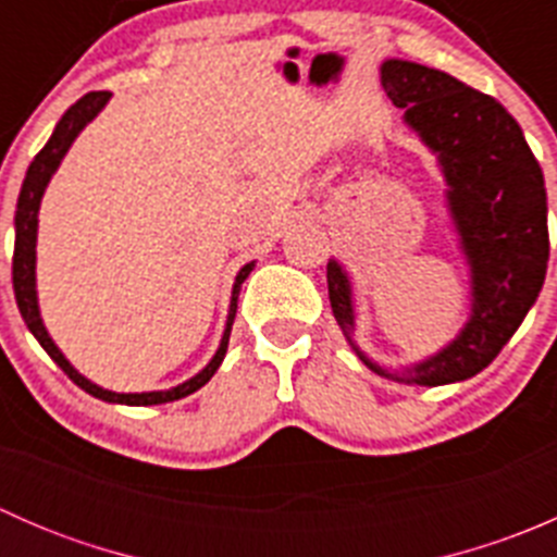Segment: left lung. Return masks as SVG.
<instances>
[{
    "instance_id": "left-lung-1",
    "label": "left lung",
    "mask_w": 557,
    "mask_h": 557,
    "mask_svg": "<svg viewBox=\"0 0 557 557\" xmlns=\"http://www.w3.org/2000/svg\"><path fill=\"white\" fill-rule=\"evenodd\" d=\"M383 88L404 123L436 153L447 183V210L471 272V312L436 356L391 372L352 342L350 277L325 267L329 299L356 356L380 377L407 385H447L480 374L512 339L544 285L549 258L547 190L522 128L487 94L414 61H383Z\"/></svg>"
}]
</instances>
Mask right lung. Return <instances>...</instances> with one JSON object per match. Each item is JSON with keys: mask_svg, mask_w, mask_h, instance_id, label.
I'll return each instance as SVG.
<instances>
[{"mask_svg": "<svg viewBox=\"0 0 557 557\" xmlns=\"http://www.w3.org/2000/svg\"><path fill=\"white\" fill-rule=\"evenodd\" d=\"M112 94L110 91H91L86 94L83 99H77L70 110L61 115V121L55 123L53 134L45 143V148L35 156V161L26 170L24 185H21L18 194V207H15V250H13V290H15V301H18L21 318L26 320L29 331L35 334V339L42 345V350L64 369L66 377L72 380L77 387H83L86 393H91L94 398H102V401L110 404H128V407H150V404H166V401H177V398H185L188 393L199 391L201 385L210 383L212 374L218 372V367L226 358V347H228V336H232V325H234V314H237V299H239V288L247 280V274L252 272L256 263H245L239 269L237 280H234V290H232V305H228V318H226V329H223L221 345H218L215 356L212 361L201 369L199 374H194L190 380H185L183 385H174L170 391H150V393H115V391H104L91 380L83 377L75 367L64 358V352L55 347V342L50 339L48 329H45L42 318H39V305H37V212H39V201H42L45 188H48L50 177L53 172L59 170L61 159L66 156V150L72 148L77 134L94 121V117L102 112V107L110 102Z\"/></svg>", "mask_w": 557, "mask_h": 557, "instance_id": "1", "label": "right lung"}]
</instances>
